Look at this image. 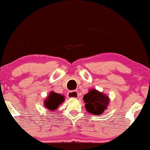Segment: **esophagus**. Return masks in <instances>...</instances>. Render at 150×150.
I'll return each instance as SVG.
<instances>
[{"mask_svg": "<svg viewBox=\"0 0 150 150\" xmlns=\"http://www.w3.org/2000/svg\"><path fill=\"white\" fill-rule=\"evenodd\" d=\"M67 96L69 98H78L79 94L78 92L76 91H69L68 93Z\"/></svg>", "mask_w": 150, "mask_h": 150, "instance_id": "1", "label": "esophagus"}]
</instances>
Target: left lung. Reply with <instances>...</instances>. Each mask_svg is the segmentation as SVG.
Here are the masks:
<instances>
[{
  "mask_svg": "<svg viewBox=\"0 0 150 150\" xmlns=\"http://www.w3.org/2000/svg\"><path fill=\"white\" fill-rule=\"evenodd\" d=\"M83 100L86 105L85 108L88 113L93 115H101L107 110L109 103V98L103 93L96 88L90 89L88 93L85 94Z\"/></svg>",
  "mask_w": 150,
  "mask_h": 150,
  "instance_id": "obj_1",
  "label": "left lung"
}]
</instances>
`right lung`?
Wrapping results in <instances>:
<instances>
[{
  "label": "right lung",
  "mask_w": 150,
  "mask_h": 150,
  "mask_svg": "<svg viewBox=\"0 0 150 150\" xmlns=\"http://www.w3.org/2000/svg\"><path fill=\"white\" fill-rule=\"evenodd\" d=\"M65 98L63 95L57 93L54 91H51L46 99L44 100V107L49 111H54L63 103Z\"/></svg>",
  "instance_id": "add662e5"
}]
</instances>
